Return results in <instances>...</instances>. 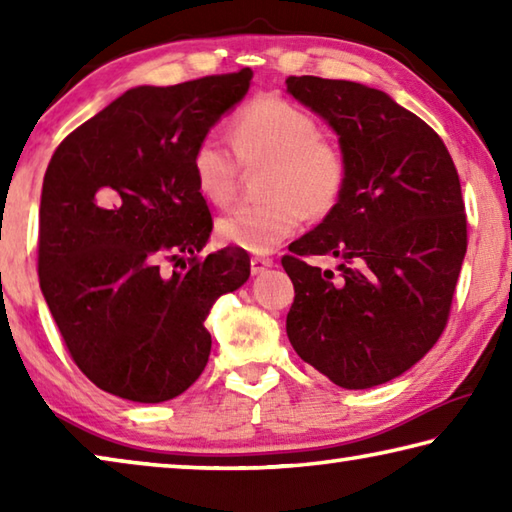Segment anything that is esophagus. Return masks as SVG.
I'll use <instances>...</instances> for the list:
<instances>
[{"instance_id": "esophagus-1", "label": "esophagus", "mask_w": 512, "mask_h": 512, "mask_svg": "<svg viewBox=\"0 0 512 512\" xmlns=\"http://www.w3.org/2000/svg\"><path fill=\"white\" fill-rule=\"evenodd\" d=\"M271 266H273V259H271V257H259V255H255L253 259H250V271H253V275L264 273L266 268H271Z\"/></svg>"}]
</instances>
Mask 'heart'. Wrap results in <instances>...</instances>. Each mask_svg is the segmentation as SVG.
<instances>
[{
    "label": "heart",
    "mask_w": 512,
    "mask_h": 512,
    "mask_svg": "<svg viewBox=\"0 0 512 512\" xmlns=\"http://www.w3.org/2000/svg\"><path fill=\"white\" fill-rule=\"evenodd\" d=\"M232 146L216 135L194 144L189 169L198 192L214 205L237 194L241 162L271 164L264 178L268 198L241 203L219 219L225 244L248 253H273L300 228L302 216L323 219L348 187V158L339 144L323 137L309 110L277 94H262L232 117Z\"/></svg>",
    "instance_id": "1"
}]
</instances>
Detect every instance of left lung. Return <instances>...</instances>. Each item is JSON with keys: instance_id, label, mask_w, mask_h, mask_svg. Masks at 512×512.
<instances>
[{"instance_id": "8db88e82", "label": "left lung", "mask_w": 512, "mask_h": 512, "mask_svg": "<svg viewBox=\"0 0 512 512\" xmlns=\"http://www.w3.org/2000/svg\"><path fill=\"white\" fill-rule=\"evenodd\" d=\"M287 90L339 133L348 187L282 257L296 298L287 334L302 361L359 391L409 370L445 332L467 250L461 180L429 124L375 88L289 76ZM340 259L323 272L305 256Z\"/></svg>"}]
</instances>
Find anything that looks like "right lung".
I'll use <instances>...</instances> for the list:
<instances>
[{"label":"right lung","instance_id":"obj_1","mask_svg":"<svg viewBox=\"0 0 512 512\" xmlns=\"http://www.w3.org/2000/svg\"><path fill=\"white\" fill-rule=\"evenodd\" d=\"M250 79L244 67L133 88L51 155L40 198V289L69 357L101 391L144 404L185 393L210 357L212 305L248 280L246 253L198 257L212 214L189 155Z\"/></svg>","mask_w":512,"mask_h":512}]
</instances>
